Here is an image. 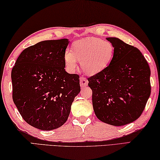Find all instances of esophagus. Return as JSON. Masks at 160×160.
Returning <instances> with one entry per match:
<instances>
[{"label":"esophagus","instance_id":"obj_1","mask_svg":"<svg viewBox=\"0 0 160 160\" xmlns=\"http://www.w3.org/2000/svg\"><path fill=\"white\" fill-rule=\"evenodd\" d=\"M88 83V80L86 79V78L83 77H80V86H82V87H85V86H87Z\"/></svg>","mask_w":160,"mask_h":160}]
</instances>
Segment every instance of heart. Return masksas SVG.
<instances>
[{
  "mask_svg": "<svg viewBox=\"0 0 160 160\" xmlns=\"http://www.w3.org/2000/svg\"><path fill=\"white\" fill-rule=\"evenodd\" d=\"M115 54L113 44L101 38H88L75 41L72 50L67 49L64 61L67 69L73 72L81 60V67L86 74L95 75L111 64Z\"/></svg>",
  "mask_w": 160,
  "mask_h": 160,
  "instance_id": "b5f03b06",
  "label": "heart"
}]
</instances>
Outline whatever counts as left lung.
Masks as SVG:
<instances>
[{
    "label": "left lung",
    "instance_id": "8db88e82",
    "mask_svg": "<svg viewBox=\"0 0 160 160\" xmlns=\"http://www.w3.org/2000/svg\"><path fill=\"white\" fill-rule=\"evenodd\" d=\"M115 54L108 67L88 78L96 117L105 123L122 126L135 121L151 93L150 69L138 48L116 38Z\"/></svg>",
    "mask_w": 160,
    "mask_h": 160
}]
</instances>
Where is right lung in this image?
<instances>
[{
  "label": "right lung",
  "mask_w": 160,
  "mask_h": 160,
  "mask_svg": "<svg viewBox=\"0 0 160 160\" xmlns=\"http://www.w3.org/2000/svg\"><path fill=\"white\" fill-rule=\"evenodd\" d=\"M68 39L42 41L25 49L12 69V100L22 118L42 130L61 127L81 88L79 76L65 71Z\"/></svg>",
  "instance_id": "1"
}]
</instances>
